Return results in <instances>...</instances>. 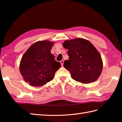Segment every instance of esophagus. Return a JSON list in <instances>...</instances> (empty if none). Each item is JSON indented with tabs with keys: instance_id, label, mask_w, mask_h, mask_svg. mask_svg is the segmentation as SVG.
<instances>
[{
	"instance_id": "esophagus-1",
	"label": "esophagus",
	"mask_w": 122,
	"mask_h": 122,
	"mask_svg": "<svg viewBox=\"0 0 122 122\" xmlns=\"http://www.w3.org/2000/svg\"><path fill=\"white\" fill-rule=\"evenodd\" d=\"M60 63H61V65L62 66H63V63H64V61L63 60H61L60 61Z\"/></svg>"
}]
</instances>
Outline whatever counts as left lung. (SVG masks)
<instances>
[{
	"instance_id": "8db88e82",
	"label": "left lung",
	"mask_w": 122,
	"mask_h": 122,
	"mask_svg": "<svg viewBox=\"0 0 122 122\" xmlns=\"http://www.w3.org/2000/svg\"><path fill=\"white\" fill-rule=\"evenodd\" d=\"M68 49L69 59L63 65L70 71L72 78L82 83L94 82L100 76L103 69L101 56L89 40L76 38L63 43Z\"/></svg>"
}]
</instances>
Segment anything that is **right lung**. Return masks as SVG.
Masks as SVG:
<instances>
[{"instance_id":"add662e5","label":"right lung","mask_w":122,"mask_h":122,"mask_svg":"<svg viewBox=\"0 0 122 122\" xmlns=\"http://www.w3.org/2000/svg\"><path fill=\"white\" fill-rule=\"evenodd\" d=\"M54 42L37 41L23 55L19 70L25 81L32 86H41L53 79L61 64L51 53Z\"/></svg>"}]
</instances>
